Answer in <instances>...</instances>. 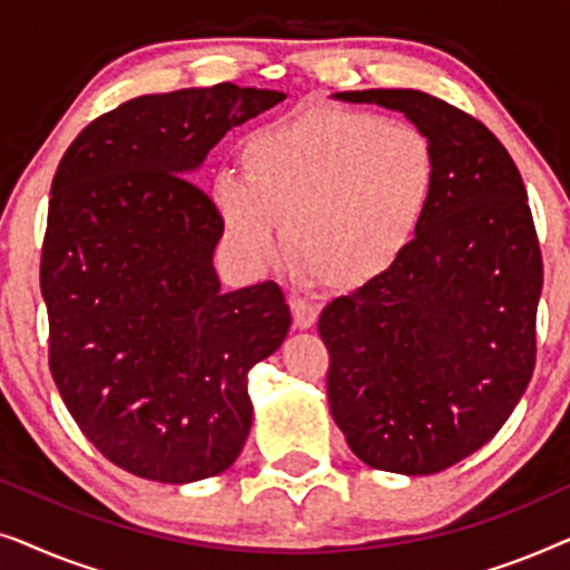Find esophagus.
Segmentation results:
<instances>
[{
    "label": "esophagus",
    "instance_id": "esophagus-1",
    "mask_svg": "<svg viewBox=\"0 0 570 570\" xmlns=\"http://www.w3.org/2000/svg\"><path fill=\"white\" fill-rule=\"evenodd\" d=\"M291 308H293V322L298 330H311V326L316 324L318 318V306L314 303L298 298V295H293L291 298Z\"/></svg>",
    "mask_w": 570,
    "mask_h": 570
}]
</instances>
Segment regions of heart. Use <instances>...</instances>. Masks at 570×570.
<instances>
[{
    "label": "heart",
    "mask_w": 570,
    "mask_h": 570,
    "mask_svg": "<svg viewBox=\"0 0 570 570\" xmlns=\"http://www.w3.org/2000/svg\"><path fill=\"white\" fill-rule=\"evenodd\" d=\"M244 176L220 174L209 205L230 254L264 272L287 254L334 293L392 275L431 213L439 163L404 121L308 100L262 124L238 150Z\"/></svg>",
    "instance_id": "obj_1"
}]
</instances>
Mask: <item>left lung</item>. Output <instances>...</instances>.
I'll list each match as a JSON object with an SVG mask.
<instances>
[{"mask_svg": "<svg viewBox=\"0 0 570 570\" xmlns=\"http://www.w3.org/2000/svg\"><path fill=\"white\" fill-rule=\"evenodd\" d=\"M400 111L431 139L435 194L392 275L318 316L326 394L373 470L435 474L485 446L527 392L542 254L521 174L485 124L420 90L334 92Z\"/></svg>", "mask_w": 570, "mask_h": 570, "instance_id": "left-lung-1", "label": "left lung"}]
</instances>
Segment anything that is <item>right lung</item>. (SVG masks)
I'll return each instance as SVG.
<instances>
[{
    "instance_id": "1",
    "label": "right lung",
    "mask_w": 570,
    "mask_h": 570,
    "mask_svg": "<svg viewBox=\"0 0 570 570\" xmlns=\"http://www.w3.org/2000/svg\"><path fill=\"white\" fill-rule=\"evenodd\" d=\"M279 90L139 96L88 124L51 181L41 256L49 365L92 446L137 478L184 485L236 462L248 371L283 345L277 283L223 293L220 220L189 178Z\"/></svg>"
}]
</instances>
